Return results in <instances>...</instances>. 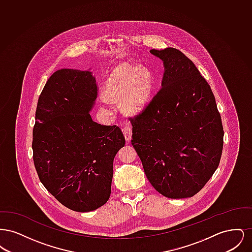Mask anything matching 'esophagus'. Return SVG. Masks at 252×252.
<instances>
[{"mask_svg":"<svg viewBox=\"0 0 252 252\" xmlns=\"http://www.w3.org/2000/svg\"><path fill=\"white\" fill-rule=\"evenodd\" d=\"M123 132H124V135H125V138H126V142H129L131 140L132 136V127L130 126H126L124 128H123Z\"/></svg>","mask_w":252,"mask_h":252,"instance_id":"1","label":"esophagus"}]
</instances>
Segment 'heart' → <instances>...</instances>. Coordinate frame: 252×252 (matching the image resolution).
<instances>
[{
	"label": "heart",
	"instance_id": "b5f03b06",
	"mask_svg": "<svg viewBox=\"0 0 252 252\" xmlns=\"http://www.w3.org/2000/svg\"><path fill=\"white\" fill-rule=\"evenodd\" d=\"M153 76L144 67L125 64L110 73L106 88L108 98L116 101L125 99V108L130 112H137L144 108L148 102L152 89Z\"/></svg>",
	"mask_w": 252,
	"mask_h": 252
}]
</instances>
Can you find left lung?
<instances>
[{"label": "left lung", "mask_w": 252, "mask_h": 252, "mask_svg": "<svg viewBox=\"0 0 252 252\" xmlns=\"http://www.w3.org/2000/svg\"><path fill=\"white\" fill-rule=\"evenodd\" d=\"M163 60L161 88L130 117L131 144L144 173L169 198L199 192L219 165L224 130L216 98L198 69L180 50L150 51Z\"/></svg>", "instance_id": "8db88e82"}]
</instances>
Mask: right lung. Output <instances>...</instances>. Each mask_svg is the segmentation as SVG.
<instances>
[{"label":"right lung","mask_w":252,"mask_h":252,"mask_svg":"<svg viewBox=\"0 0 252 252\" xmlns=\"http://www.w3.org/2000/svg\"><path fill=\"white\" fill-rule=\"evenodd\" d=\"M97 95L92 72L58 70L38 97L33 129L38 179L60 203L80 213L108 201L113 159L126 144L119 126L92 119Z\"/></svg>","instance_id":"right-lung-1"}]
</instances>
